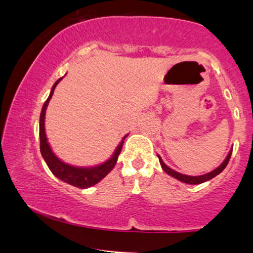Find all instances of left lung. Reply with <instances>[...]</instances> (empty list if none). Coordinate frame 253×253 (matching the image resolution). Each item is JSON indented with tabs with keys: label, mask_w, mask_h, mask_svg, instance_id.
<instances>
[{
	"label": "left lung",
	"mask_w": 253,
	"mask_h": 253,
	"mask_svg": "<svg viewBox=\"0 0 253 253\" xmlns=\"http://www.w3.org/2000/svg\"><path fill=\"white\" fill-rule=\"evenodd\" d=\"M230 155H232V151L229 152L228 156H227L226 160H224V162L222 163V165L220 166V167L216 168L215 170L210 171V173L204 174V175H201V176H188V175H184V174H181V173H177V171L173 170V169H170L169 167H167V166L165 165V162H163V161L161 160V157H160V156H158V160H160V163H161V166H162L163 170H165L166 173H167V174H169V175H170V176L175 177V179L180 180V181H182V182H186V184L197 185V184H202V182L208 181V180L212 179V177H215L216 175H218V174H220L221 171L223 170V169L227 167V165H228L229 158H230Z\"/></svg>",
	"instance_id": "8db88e82"
}]
</instances>
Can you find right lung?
<instances>
[{
    "instance_id": "add662e5",
    "label": "right lung",
    "mask_w": 253,
    "mask_h": 253,
    "mask_svg": "<svg viewBox=\"0 0 253 253\" xmlns=\"http://www.w3.org/2000/svg\"><path fill=\"white\" fill-rule=\"evenodd\" d=\"M61 79L57 80L55 83L54 86L51 88V92L48 97V99L45 101V103L43 104V108H42L41 112V118H40V139H41V154L43 156L44 161L48 165V167L51 173L54 174L55 176L59 177L62 181L67 182V184L76 186V187L79 188H87L91 187V186L96 185L97 182L101 181L104 176H107L110 171L113 170V168L115 167L116 161H118L119 155H120L122 145H124V140L121 141L120 145L118 146L114 152L113 157L110 160H108L107 162H104L103 165L97 166V167L93 168H76L72 167V166L66 165V163L61 162V161L52 154L51 149H50L48 141H46L45 137V131H44V118H45V109L48 107V103L51 98L52 93H54L55 86L59 84ZM125 139V138H124Z\"/></svg>"
}]
</instances>
